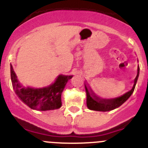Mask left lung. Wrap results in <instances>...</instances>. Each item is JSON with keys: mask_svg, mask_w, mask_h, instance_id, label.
Returning a JSON list of instances; mask_svg holds the SVG:
<instances>
[{"mask_svg": "<svg viewBox=\"0 0 148 148\" xmlns=\"http://www.w3.org/2000/svg\"><path fill=\"white\" fill-rule=\"evenodd\" d=\"M140 74V66L137 67V77L134 79V85L131 90L126 92L123 95L120 97H116V98L110 99H103L96 96L94 93L92 92L91 89L90 88L87 84H84L85 87L86 93H87V106L89 109L97 111H109V110H114V109L119 108L121 106L125 101H127L129 97L132 95L135 88L136 83L139 77Z\"/></svg>", "mask_w": 148, "mask_h": 148, "instance_id": "8db88e82", "label": "left lung"}]
</instances>
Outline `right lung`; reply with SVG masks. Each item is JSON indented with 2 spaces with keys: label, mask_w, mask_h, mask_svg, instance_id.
Instances as JSON below:
<instances>
[{
  "label": "right lung",
  "mask_w": 148,
  "mask_h": 148,
  "mask_svg": "<svg viewBox=\"0 0 148 148\" xmlns=\"http://www.w3.org/2000/svg\"><path fill=\"white\" fill-rule=\"evenodd\" d=\"M73 76H58L54 83L42 88L24 87L17 79L11 65V78L13 88L20 100L30 108L38 110H49L61 108V93L67 82Z\"/></svg>",
  "instance_id": "right-lung-1"
}]
</instances>
